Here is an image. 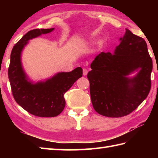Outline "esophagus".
<instances>
[{"instance_id": "esophagus-1", "label": "esophagus", "mask_w": 158, "mask_h": 158, "mask_svg": "<svg viewBox=\"0 0 158 158\" xmlns=\"http://www.w3.org/2000/svg\"><path fill=\"white\" fill-rule=\"evenodd\" d=\"M87 74H88V69L85 68L83 69V75L85 76V75H87Z\"/></svg>"}]
</instances>
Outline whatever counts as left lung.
I'll use <instances>...</instances> for the list:
<instances>
[{
	"mask_svg": "<svg viewBox=\"0 0 158 158\" xmlns=\"http://www.w3.org/2000/svg\"><path fill=\"white\" fill-rule=\"evenodd\" d=\"M114 53L101 52L90 64L87 77L93 106L106 117L127 116L147 98L151 87L153 61L142 37L126 28ZM138 73L132 78L127 75Z\"/></svg>",
	"mask_w": 158,
	"mask_h": 158,
	"instance_id": "8db88e82",
	"label": "left lung"
}]
</instances>
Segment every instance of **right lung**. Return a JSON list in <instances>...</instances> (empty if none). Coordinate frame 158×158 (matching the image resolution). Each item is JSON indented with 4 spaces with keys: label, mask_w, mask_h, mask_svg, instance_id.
Masks as SVG:
<instances>
[{
    "label": "right lung",
    "mask_w": 158,
    "mask_h": 158,
    "mask_svg": "<svg viewBox=\"0 0 158 158\" xmlns=\"http://www.w3.org/2000/svg\"><path fill=\"white\" fill-rule=\"evenodd\" d=\"M54 28H37L28 31L13 47L10 55L8 78L15 101L28 113L38 117H54L65 108L64 94L82 77L81 68L59 73L45 81H28L21 62V53L29 40L52 32Z\"/></svg>",
    "instance_id": "1"
}]
</instances>
